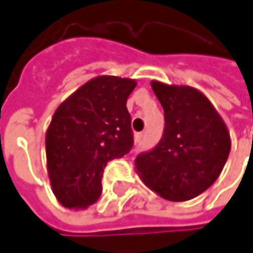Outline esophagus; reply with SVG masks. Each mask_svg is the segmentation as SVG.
<instances>
[{"label":"esophagus","instance_id":"esophagus-1","mask_svg":"<svg viewBox=\"0 0 253 253\" xmlns=\"http://www.w3.org/2000/svg\"><path fill=\"white\" fill-rule=\"evenodd\" d=\"M143 138H144V133H136V136H134V140H136V144H141L143 143Z\"/></svg>","mask_w":253,"mask_h":253}]
</instances>
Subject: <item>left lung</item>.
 Listing matches in <instances>:
<instances>
[{
  "label": "left lung",
  "instance_id": "8db88e82",
  "mask_svg": "<svg viewBox=\"0 0 253 253\" xmlns=\"http://www.w3.org/2000/svg\"><path fill=\"white\" fill-rule=\"evenodd\" d=\"M164 109V130L156 147L136 157L141 180L170 201H187L219 177L231 150L229 133L214 106L188 86L151 82Z\"/></svg>",
  "mask_w": 253,
  "mask_h": 253
}]
</instances>
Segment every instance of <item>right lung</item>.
Returning <instances> with one entry per match:
<instances>
[{
  "label": "right lung",
  "instance_id": "add662e5",
  "mask_svg": "<svg viewBox=\"0 0 253 253\" xmlns=\"http://www.w3.org/2000/svg\"><path fill=\"white\" fill-rule=\"evenodd\" d=\"M131 79L94 78L62 103L46 131V161L50 185L66 208H87L102 194L109 161L133 148L128 94Z\"/></svg>",
  "mask_w": 253,
  "mask_h": 253
}]
</instances>
